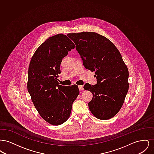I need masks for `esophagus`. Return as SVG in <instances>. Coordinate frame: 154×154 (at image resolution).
<instances>
[{
	"mask_svg": "<svg viewBox=\"0 0 154 154\" xmlns=\"http://www.w3.org/2000/svg\"><path fill=\"white\" fill-rule=\"evenodd\" d=\"M79 90H80V91H82V90L84 89V88H83V86H82V85H80V86H79Z\"/></svg>",
	"mask_w": 154,
	"mask_h": 154,
	"instance_id": "1",
	"label": "esophagus"
}]
</instances>
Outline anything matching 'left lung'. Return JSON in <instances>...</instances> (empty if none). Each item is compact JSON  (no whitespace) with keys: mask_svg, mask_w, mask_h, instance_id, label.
Masks as SVG:
<instances>
[{"mask_svg":"<svg viewBox=\"0 0 154 154\" xmlns=\"http://www.w3.org/2000/svg\"><path fill=\"white\" fill-rule=\"evenodd\" d=\"M84 67L95 72L97 84L87 83L85 90L91 91L92 99L89 109L96 118L107 120L121 109L129 89V72L122 56L110 40L95 32L71 33Z\"/></svg>","mask_w":154,"mask_h":154,"instance_id":"left-lung-1","label":"left lung"}]
</instances>
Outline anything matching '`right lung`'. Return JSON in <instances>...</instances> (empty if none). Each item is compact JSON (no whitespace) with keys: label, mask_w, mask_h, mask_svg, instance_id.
I'll list each match as a JSON object with an SVG mask.
<instances>
[{"label":"right lung","mask_w":154,"mask_h":154,"mask_svg":"<svg viewBox=\"0 0 154 154\" xmlns=\"http://www.w3.org/2000/svg\"><path fill=\"white\" fill-rule=\"evenodd\" d=\"M74 47L67 36L56 35L38 47L30 62L28 91L41 117L52 125L66 122L80 93L77 85L62 86L57 80L62 60Z\"/></svg>","instance_id":"1"}]
</instances>
